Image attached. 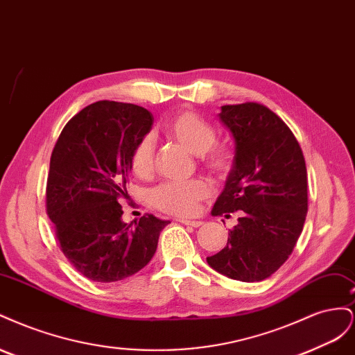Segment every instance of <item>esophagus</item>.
Listing matches in <instances>:
<instances>
[{"label": "esophagus", "instance_id": "obj_1", "mask_svg": "<svg viewBox=\"0 0 355 355\" xmlns=\"http://www.w3.org/2000/svg\"><path fill=\"white\" fill-rule=\"evenodd\" d=\"M179 222H180V223H184V225H188V227H192V228H198V227H201V225H202V222H201V220H188V219H179Z\"/></svg>", "mask_w": 355, "mask_h": 355}]
</instances>
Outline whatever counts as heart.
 <instances>
[{
  "label": "heart",
  "instance_id": "obj_1",
  "mask_svg": "<svg viewBox=\"0 0 355 355\" xmlns=\"http://www.w3.org/2000/svg\"><path fill=\"white\" fill-rule=\"evenodd\" d=\"M167 136L188 148L192 154L202 155L207 164L216 170H227L231 164V154L216 144V132L202 118L194 112H180L166 123ZM132 168L136 175L146 176L153 170L154 139L145 136L136 145L132 154ZM209 188L201 180L166 182L151 192L155 207L178 216H189L198 209V201L207 197Z\"/></svg>",
  "mask_w": 355,
  "mask_h": 355
}]
</instances>
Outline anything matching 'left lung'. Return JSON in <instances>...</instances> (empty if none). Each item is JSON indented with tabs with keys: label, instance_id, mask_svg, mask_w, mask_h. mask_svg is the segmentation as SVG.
I'll list each match as a JSON object with an SVG mask.
<instances>
[{
	"label": "left lung",
	"instance_id": "8db88e82",
	"mask_svg": "<svg viewBox=\"0 0 355 355\" xmlns=\"http://www.w3.org/2000/svg\"><path fill=\"white\" fill-rule=\"evenodd\" d=\"M219 120L234 139V159L211 214L241 210V218L207 263L232 280L262 282L287 261L304 230L305 158L290 128L263 105L220 106Z\"/></svg>",
	"mask_w": 355,
	"mask_h": 355
}]
</instances>
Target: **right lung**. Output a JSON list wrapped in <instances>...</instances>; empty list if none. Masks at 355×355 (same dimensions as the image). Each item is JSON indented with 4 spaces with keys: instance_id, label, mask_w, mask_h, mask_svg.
I'll use <instances>...</instances> for the list:
<instances>
[{
    "instance_id": "add662e5",
    "label": "right lung",
    "mask_w": 355,
    "mask_h": 355,
    "mask_svg": "<svg viewBox=\"0 0 355 355\" xmlns=\"http://www.w3.org/2000/svg\"><path fill=\"white\" fill-rule=\"evenodd\" d=\"M153 123L142 106L101 101L71 118L53 149L47 214L63 254L92 282H120L141 271L170 223L153 214L130 223L121 218L133 149Z\"/></svg>"
}]
</instances>
